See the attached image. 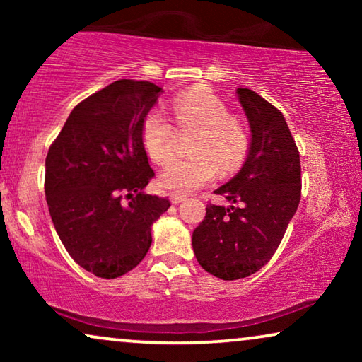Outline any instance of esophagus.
Returning <instances> with one entry per match:
<instances>
[{"mask_svg": "<svg viewBox=\"0 0 362 362\" xmlns=\"http://www.w3.org/2000/svg\"><path fill=\"white\" fill-rule=\"evenodd\" d=\"M170 199H171L173 204H180V202H182V201L186 199V196L177 194V192H173V194H170Z\"/></svg>", "mask_w": 362, "mask_h": 362, "instance_id": "esophagus-1", "label": "esophagus"}]
</instances>
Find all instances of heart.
<instances>
[{
    "instance_id": "obj_1",
    "label": "heart",
    "mask_w": 362,
    "mask_h": 362,
    "mask_svg": "<svg viewBox=\"0 0 362 362\" xmlns=\"http://www.w3.org/2000/svg\"><path fill=\"white\" fill-rule=\"evenodd\" d=\"M173 115L180 130L194 132L192 156L173 161L160 176V186L175 192H191L216 176H229L244 165L250 138L245 123L232 115L227 103L214 92L192 88L173 100ZM141 141L148 158L168 165L175 156L176 130L160 110L146 113Z\"/></svg>"
}]
</instances>
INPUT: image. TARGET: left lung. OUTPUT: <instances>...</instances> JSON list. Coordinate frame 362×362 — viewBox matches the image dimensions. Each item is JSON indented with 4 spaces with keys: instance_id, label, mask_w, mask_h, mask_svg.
<instances>
[{
    "instance_id": "obj_1",
    "label": "left lung",
    "mask_w": 362,
    "mask_h": 362,
    "mask_svg": "<svg viewBox=\"0 0 362 362\" xmlns=\"http://www.w3.org/2000/svg\"><path fill=\"white\" fill-rule=\"evenodd\" d=\"M252 140L242 170L216 189L229 207L207 204L192 232L199 265L222 280L245 279L279 249L301 196L300 153L279 108L250 88H237Z\"/></svg>"
}]
</instances>
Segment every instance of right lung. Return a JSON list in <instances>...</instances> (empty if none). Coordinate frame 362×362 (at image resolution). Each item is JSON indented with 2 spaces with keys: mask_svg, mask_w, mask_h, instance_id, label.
I'll list each match as a JSON object with an SVG mask.
<instances>
[{
  "mask_svg": "<svg viewBox=\"0 0 362 362\" xmlns=\"http://www.w3.org/2000/svg\"><path fill=\"white\" fill-rule=\"evenodd\" d=\"M161 88L120 78L74 108L46 156L44 191L59 239L82 269L117 279L140 264L170 201L145 194L155 171L141 123Z\"/></svg>",
  "mask_w": 362,
  "mask_h": 362,
  "instance_id": "right-lung-1",
  "label": "right lung"
}]
</instances>
